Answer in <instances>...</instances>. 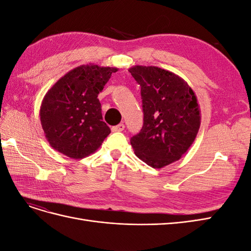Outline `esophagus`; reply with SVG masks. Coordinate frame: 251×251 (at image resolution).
I'll return each mask as SVG.
<instances>
[{
    "mask_svg": "<svg viewBox=\"0 0 251 251\" xmlns=\"http://www.w3.org/2000/svg\"><path fill=\"white\" fill-rule=\"evenodd\" d=\"M125 130V125L124 124H120L118 126H112V132H121Z\"/></svg>",
    "mask_w": 251,
    "mask_h": 251,
    "instance_id": "obj_1",
    "label": "esophagus"
}]
</instances>
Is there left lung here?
<instances>
[{
  "label": "left lung",
  "mask_w": 251,
  "mask_h": 251,
  "mask_svg": "<svg viewBox=\"0 0 251 251\" xmlns=\"http://www.w3.org/2000/svg\"><path fill=\"white\" fill-rule=\"evenodd\" d=\"M128 72L141 87L143 126L131 138L135 155L161 169L186 153L201 125L197 96L187 82L155 66H133Z\"/></svg>",
  "instance_id": "8db88e82"
}]
</instances>
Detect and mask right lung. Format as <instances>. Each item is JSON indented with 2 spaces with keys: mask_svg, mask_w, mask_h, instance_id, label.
<instances>
[{
  "mask_svg": "<svg viewBox=\"0 0 251 251\" xmlns=\"http://www.w3.org/2000/svg\"><path fill=\"white\" fill-rule=\"evenodd\" d=\"M115 67L82 65L66 73L44 96L41 124L50 146L72 159L93 154L111 133L102 121L101 92Z\"/></svg>",
  "mask_w": 251,
  "mask_h": 251,
  "instance_id": "right-lung-1",
  "label": "right lung"
}]
</instances>
